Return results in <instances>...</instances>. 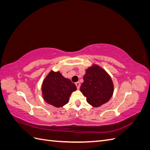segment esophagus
I'll list each match as a JSON object with an SVG mask.
<instances>
[{
    "instance_id": "esophagus-1",
    "label": "esophagus",
    "mask_w": 150,
    "mask_h": 150,
    "mask_svg": "<svg viewBox=\"0 0 150 150\" xmlns=\"http://www.w3.org/2000/svg\"><path fill=\"white\" fill-rule=\"evenodd\" d=\"M76 85L77 86V88H78V89H79V88H80V85H81L80 83L79 82H76Z\"/></svg>"
}]
</instances>
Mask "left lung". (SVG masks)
Segmentation results:
<instances>
[{
    "mask_svg": "<svg viewBox=\"0 0 150 150\" xmlns=\"http://www.w3.org/2000/svg\"><path fill=\"white\" fill-rule=\"evenodd\" d=\"M80 91L86 101L93 107H99L111 98L114 85L111 76L102 67L93 64L86 70Z\"/></svg>",
    "mask_w": 150,
    "mask_h": 150,
    "instance_id": "8db88e82",
    "label": "left lung"
}]
</instances>
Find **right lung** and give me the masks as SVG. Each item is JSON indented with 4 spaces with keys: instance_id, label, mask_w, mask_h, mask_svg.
I'll use <instances>...</instances> for the list:
<instances>
[{
    "instance_id": "add662e5",
    "label": "right lung",
    "mask_w": 150,
    "mask_h": 150,
    "mask_svg": "<svg viewBox=\"0 0 150 150\" xmlns=\"http://www.w3.org/2000/svg\"><path fill=\"white\" fill-rule=\"evenodd\" d=\"M41 89L44 100L53 106L60 108L69 102L71 93L77 88L59 71H51L43 81Z\"/></svg>"
}]
</instances>
